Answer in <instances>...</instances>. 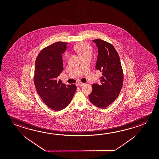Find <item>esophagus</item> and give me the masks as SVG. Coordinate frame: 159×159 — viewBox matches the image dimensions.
Returning a JSON list of instances; mask_svg holds the SVG:
<instances>
[{
  "mask_svg": "<svg viewBox=\"0 0 159 159\" xmlns=\"http://www.w3.org/2000/svg\"><path fill=\"white\" fill-rule=\"evenodd\" d=\"M85 84V83H81V82H79L77 84V85H78V86H83Z\"/></svg>",
  "mask_w": 159,
  "mask_h": 159,
  "instance_id": "esophagus-1",
  "label": "esophagus"
}]
</instances>
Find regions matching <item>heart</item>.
Segmentation results:
<instances>
[{"instance_id": "heart-1", "label": "heart", "mask_w": 159, "mask_h": 159, "mask_svg": "<svg viewBox=\"0 0 159 159\" xmlns=\"http://www.w3.org/2000/svg\"><path fill=\"white\" fill-rule=\"evenodd\" d=\"M74 49L78 53L80 57L85 55H91L93 52L92 48L86 42H80L75 45Z\"/></svg>"}]
</instances>
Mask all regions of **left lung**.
Masks as SVG:
<instances>
[{"label":"left lung","mask_w":159,"mask_h":159,"mask_svg":"<svg viewBox=\"0 0 159 159\" xmlns=\"http://www.w3.org/2000/svg\"><path fill=\"white\" fill-rule=\"evenodd\" d=\"M98 48L95 68L102 72L101 84H94L89 98L91 103L105 109L116 99L120 94L124 80L120 57L111 44L102 39L93 40Z\"/></svg>","instance_id":"obj_1"}]
</instances>
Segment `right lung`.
<instances>
[{"instance_id": "obj_1", "label": "right lung", "mask_w": 159, "mask_h": 159, "mask_svg": "<svg viewBox=\"0 0 159 159\" xmlns=\"http://www.w3.org/2000/svg\"><path fill=\"white\" fill-rule=\"evenodd\" d=\"M68 43L58 42L42 49L35 60L34 82L38 94L50 109H64L70 103L76 86L66 85L57 76L63 69L62 54Z\"/></svg>"}]
</instances>
